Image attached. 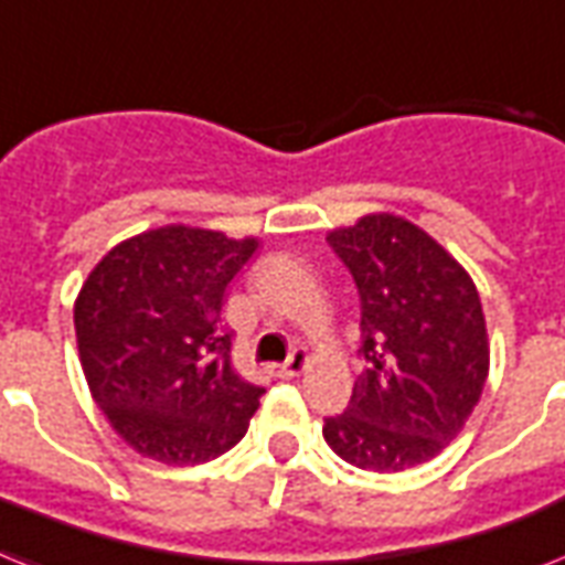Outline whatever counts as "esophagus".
Segmentation results:
<instances>
[{
  "mask_svg": "<svg viewBox=\"0 0 565 565\" xmlns=\"http://www.w3.org/2000/svg\"><path fill=\"white\" fill-rule=\"evenodd\" d=\"M305 369H307V351L296 348V351L290 354V360L281 362V365H275V374L284 380H292V377H298V374H301Z\"/></svg>",
  "mask_w": 565,
  "mask_h": 565,
  "instance_id": "obj_1",
  "label": "esophagus"
}]
</instances>
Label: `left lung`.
Wrapping results in <instances>:
<instances>
[{
    "label": "left lung",
    "instance_id": "8db88e82",
    "mask_svg": "<svg viewBox=\"0 0 565 565\" xmlns=\"http://www.w3.org/2000/svg\"><path fill=\"white\" fill-rule=\"evenodd\" d=\"M360 292L365 369L324 441L360 470L401 473L447 447L476 409L490 348L473 278L424 228L369 214L328 235Z\"/></svg>",
    "mask_w": 565,
    "mask_h": 565
}]
</instances>
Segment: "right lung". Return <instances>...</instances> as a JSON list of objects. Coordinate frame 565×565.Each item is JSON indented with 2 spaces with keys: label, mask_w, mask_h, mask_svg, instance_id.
Instances as JSON below:
<instances>
[{
  "label": "right lung",
  "mask_w": 565,
  "mask_h": 565,
  "mask_svg": "<svg viewBox=\"0 0 565 565\" xmlns=\"http://www.w3.org/2000/svg\"><path fill=\"white\" fill-rule=\"evenodd\" d=\"M258 241L162 226L109 249L75 301L86 383L124 441L168 467L203 465L246 435L264 388L232 369L226 287Z\"/></svg>",
  "instance_id": "1"
}]
</instances>
